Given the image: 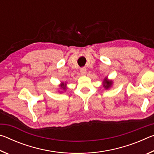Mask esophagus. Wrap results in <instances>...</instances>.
Segmentation results:
<instances>
[{
	"label": "esophagus",
	"mask_w": 154,
	"mask_h": 154,
	"mask_svg": "<svg viewBox=\"0 0 154 154\" xmlns=\"http://www.w3.org/2000/svg\"><path fill=\"white\" fill-rule=\"evenodd\" d=\"M80 72H81V74H82V75H85L87 73L86 69H85V68H82L80 70Z\"/></svg>",
	"instance_id": "1"
}]
</instances>
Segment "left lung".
I'll return each mask as SVG.
<instances>
[{
	"instance_id": "obj_1",
	"label": "left lung",
	"mask_w": 154,
	"mask_h": 154,
	"mask_svg": "<svg viewBox=\"0 0 154 154\" xmlns=\"http://www.w3.org/2000/svg\"><path fill=\"white\" fill-rule=\"evenodd\" d=\"M112 84H113V82L111 80H108L107 78L105 77V79L103 80V87L105 88L106 90L109 89L111 87Z\"/></svg>"
}]
</instances>
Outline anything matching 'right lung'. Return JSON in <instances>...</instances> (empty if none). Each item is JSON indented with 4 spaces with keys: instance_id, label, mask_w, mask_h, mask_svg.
<instances>
[{
    "instance_id": "add662e5",
    "label": "right lung",
    "mask_w": 154,
    "mask_h": 154,
    "mask_svg": "<svg viewBox=\"0 0 154 154\" xmlns=\"http://www.w3.org/2000/svg\"><path fill=\"white\" fill-rule=\"evenodd\" d=\"M65 85H66V83H61V88H62V89H63L64 90H65L66 89V86H65Z\"/></svg>"
}]
</instances>
